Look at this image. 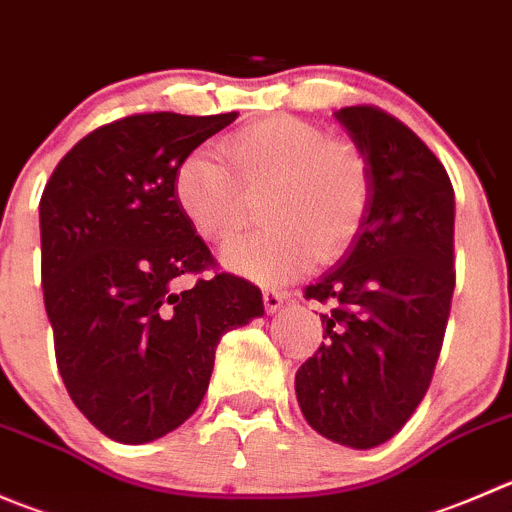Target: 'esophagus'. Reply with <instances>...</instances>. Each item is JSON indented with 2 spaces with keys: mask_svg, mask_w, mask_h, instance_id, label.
I'll list each match as a JSON object with an SVG mask.
<instances>
[{
  "mask_svg": "<svg viewBox=\"0 0 512 512\" xmlns=\"http://www.w3.org/2000/svg\"><path fill=\"white\" fill-rule=\"evenodd\" d=\"M262 300H265V310L267 312H277L282 307V302H285V292H277V290H265V295H262Z\"/></svg>",
  "mask_w": 512,
  "mask_h": 512,
  "instance_id": "esophagus-1",
  "label": "esophagus"
}]
</instances>
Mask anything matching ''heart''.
Instances as JSON below:
<instances>
[{
    "mask_svg": "<svg viewBox=\"0 0 512 512\" xmlns=\"http://www.w3.org/2000/svg\"><path fill=\"white\" fill-rule=\"evenodd\" d=\"M250 190L272 187L265 212L280 225L227 237L222 260L255 282H287L310 262L327 260L355 235L367 205V172L345 142L327 140L305 119L247 124L225 145ZM177 200L205 235H222L245 217V195L230 167L195 152L177 170Z\"/></svg>",
    "mask_w": 512,
    "mask_h": 512,
    "instance_id": "heart-1",
    "label": "heart"
}]
</instances>
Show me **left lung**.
<instances>
[{
  "label": "left lung",
  "mask_w": 512,
  "mask_h": 512,
  "mask_svg": "<svg viewBox=\"0 0 512 512\" xmlns=\"http://www.w3.org/2000/svg\"><path fill=\"white\" fill-rule=\"evenodd\" d=\"M335 119L365 162L367 205L345 255L305 290L332 310L295 393L322 438L367 450L428 393L455 290V195L438 157L388 112L362 104Z\"/></svg>",
  "instance_id": "8db88e82"
}]
</instances>
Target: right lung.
<instances>
[{"mask_svg":"<svg viewBox=\"0 0 512 512\" xmlns=\"http://www.w3.org/2000/svg\"><path fill=\"white\" fill-rule=\"evenodd\" d=\"M235 117L117 119L79 140L44 187L42 290L59 375L117 443L180 428L205 398L220 337L265 315L262 292L227 272L180 290L212 255L177 200V170Z\"/></svg>","mask_w":512,"mask_h":512,"instance_id":"obj_1","label":"right lung"}]
</instances>
